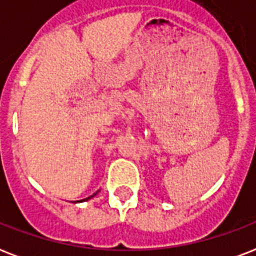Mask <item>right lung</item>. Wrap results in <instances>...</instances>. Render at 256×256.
I'll return each mask as SVG.
<instances>
[{"label":"right lung","instance_id":"obj_1","mask_svg":"<svg viewBox=\"0 0 256 256\" xmlns=\"http://www.w3.org/2000/svg\"><path fill=\"white\" fill-rule=\"evenodd\" d=\"M96 194H92V196H88V198H85V199H82V200H77V202H84V200H88V199L92 198V196H94V195H96Z\"/></svg>","mask_w":256,"mask_h":256}]
</instances>
